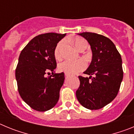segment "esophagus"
Here are the masks:
<instances>
[{"label":"esophagus","instance_id":"34e87169","mask_svg":"<svg viewBox=\"0 0 134 134\" xmlns=\"http://www.w3.org/2000/svg\"><path fill=\"white\" fill-rule=\"evenodd\" d=\"M65 76H66V78H68V77H69L70 75H68V74H65Z\"/></svg>","mask_w":134,"mask_h":134}]
</instances>
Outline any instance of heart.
<instances>
[{
    "label": "heart",
    "mask_w": 134,
    "mask_h": 134,
    "mask_svg": "<svg viewBox=\"0 0 134 134\" xmlns=\"http://www.w3.org/2000/svg\"><path fill=\"white\" fill-rule=\"evenodd\" d=\"M74 43L76 48L80 52L83 49H86L87 43L86 41L81 37H77L74 40ZM66 45L65 40H61L57 44L54 49V57L56 60H60L62 58V52ZM86 63L82 60L71 61V60H65L60 63L58 66V70L61 72H64L68 75H72L76 73L84 70L86 68Z\"/></svg>",
    "instance_id": "obj_1"
}]
</instances>
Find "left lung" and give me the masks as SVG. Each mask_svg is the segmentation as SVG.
I'll list each match as a JSON object with an SVG mask.
<instances>
[{"mask_svg":"<svg viewBox=\"0 0 134 134\" xmlns=\"http://www.w3.org/2000/svg\"><path fill=\"white\" fill-rule=\"evenodd\" d=\"M79 35L89 43L93 58L84 72L89 77L79 76L80 85L76 95L84 107L99 109L110 103L119 92L124 76L121 57L107 37L91 32Z\"/></svg>","mask_w":134,"mask_h":134,"instance_id":"1","label":"left lung"}]
</instances>
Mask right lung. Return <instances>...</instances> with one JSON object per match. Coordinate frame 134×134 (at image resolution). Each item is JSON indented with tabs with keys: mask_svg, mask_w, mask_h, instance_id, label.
<instances>
[{
	"mask_svg": "<svg viewBox=\"0 0 134 134\" xmlns=\"http://www.w3.org/2000/svg\"><path fill=\"white\" fill-rule=\"evenodd\" d=\"M66 34L47 33L32 39L21 51L15 70L21 97L33 109L46 111L56 105L64 73H54V49ZM52 72V75L46 74Z\"/></svg>",
	"mask_w": 134,
	"mask_h": 134,
	"instance_id": "right-lung-1",
	"label": "right lung"
}]
</instances>
